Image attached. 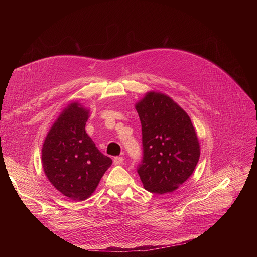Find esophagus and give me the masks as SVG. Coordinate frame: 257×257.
Segmentation results:
<instances>
[{
    "label": "esophagus",
    "instance_id": "obj_1",
    "mask_svg": "<svg viewBox=\"0 0 257 257\" xmlns=\"http://www.w3.org/2000/svg\"><path fill=\"white\" fill-rule=\"evenodd\" d=\"M124 162V158L123 157H115L114 158V164L115 165H121Z\"/></svg>",
    "mask_w": 257,
    "mask_h": 257
}]
</instances>
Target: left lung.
<instances>
[{"instance_id": "8db88e82", "label": "left lung", "mask_w": 257, "mask_h": 257, "mask_svg": "<svg viewBox=\"0 0 257 257\" xmlns=\"http://www.w3.org/2000/svg\"><path fill=\"white\" fill-rule=\"evenodd\" d=\"M141 130L143 158L137 173L153 193L173 192L193 174L200 145L192 122L169 95L149 91L135 104Z\"/></svg>"}]
</instances>
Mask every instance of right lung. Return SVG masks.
Instances as JSON below:
<instances>
[{
  "label": "right lung",
  "mask_w": 257,
  "mask_h": 257,
  "mask_svg": "<svg viewBox=\"0 0 257 257\" xmlns=\"http://www.w3.org/2000/svg\"><path fill=\"white\" fill-rule=\"evenodd\" d=\"M89 109L69 103L52 125L42 150V164L51 184L72 200L82 201L95 191L111 167L85 131Z\"/></svg>",
  "instance_id": "obj_1"
}]
</instances>
